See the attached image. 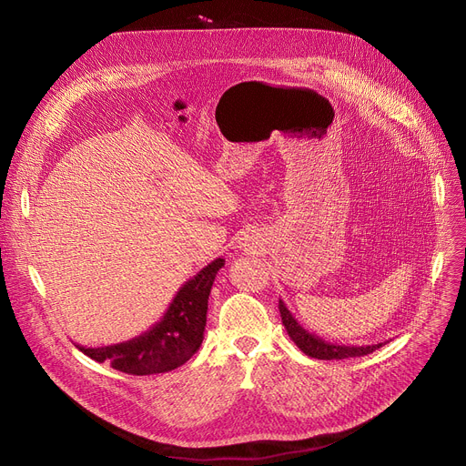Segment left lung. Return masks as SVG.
I'll return each mask as SVG.
<instances>
[{"mask_svg":"<svg viewBox=\"0 0 466 466\" xmlns=\"http://www.w3.org/2000/svg\"><path fill=\"white\" fill-rule=\"evenodd\" d=\"M279 313H281V321L285 325L287 334L290 339L304 351L308 357L313 359H321V360H332V359H350V357H362L369 355L376 350H380L383 344H372V346H339V344H330V341H325L323 338L315 336L308 332L292 313L285 306L283 300H279Z\"/></svg>","mask_w":466,"mask_h":466,"instance_id":"8db88e82","label":"left lung"}]
</instances>
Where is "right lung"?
Wrapping results in <instances>:
<instances>
[{
    "instance_id": "right-lung-1",
    "label": "right lung",
    "mask_w": 466,
    "mask_h": 466,
    "mask_svg": "<svg viewBox=\"0 0 466 466\" xmlns=\"http://www.w3.org/2000/svg\"><path fill=\"white\" fill-rule=\"evenodd\" d=\"M225 258H215L177 290L162 319L149 330L122 344L104 348H77L97 362H109L115 370L151 376L176 370L202 346L208 299Z\"/></svg>"
}]
</instances>
